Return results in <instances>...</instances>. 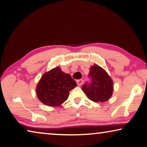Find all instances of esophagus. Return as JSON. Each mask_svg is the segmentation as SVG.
Instances as JSON below:
<instances>
[{"label": "esophagus", "instance_id": "34e87169", "mask_svg": "<svg viewBox=\"0 0 147 147\" xmlns=\"http://www.w3.org/2000/svg\"><path fill=\"white\" fill-rule=\"evenodd\" d=\"M76 83H77V84H78V86H81V85L83 84V80H78L76 81Z\"/></svg>", "mask_w": 147, "mask_h": 147}]
</instances>
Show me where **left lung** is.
I'll list each match as a JSON object with an SVG mask.
<instances>
[{
	"label": "left lung",
	"mask_w": 147,
	"mask_h": 147,
	"mask_svg": "<svg viewBox=\"0 0 147 147\" xmlns=\"http://www.w3.org/2000/svg\"><path fill=\"white\" fill-rule=\"evenodd\" d=\"M90 84H85L82 90L90 100L96 102H103L111 98L113 93V81L102 67L94 64L90 67Z\"/></svg>",
	"instance_id": "left-lung-1"
}]
</instances>
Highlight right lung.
<instances>
[{
	"label": "right lung",
	"instance_id": "obj_1",
	"mask_svg": "<svg viewBox=\"0 0 147 147\" xmlns=\"http://www.w3.org/2000/svg\"><path fill=\"white\" fill-rule=\"evenodd\" d=\"M77 86L76 81L68 74L56 67L45 73L36 87L39 100L49 107H58L69 96V92Z\"/></svg>",
	"mask_w": 147,
	"mask_h": 147
}]
</instances>
